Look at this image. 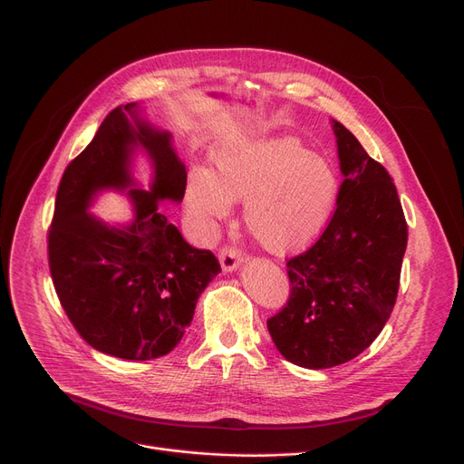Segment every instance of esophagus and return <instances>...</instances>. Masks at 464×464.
Segmentation results:
<instances>
[{"label":"esophagus","instance_id":"34e87169","mask_svg":"<svg viewBox=\"0 0 464 464\" xmlns=\"http://www.w3.org/2000/svg\"><path fill=\"white\" fill-rule=\"evenodd\" d=\"M218 259H219V265H222V269L227 273L237 269V265L240 263V252L237 250V246L224 245L218 252Z\"/></svg>","mask_w":464,"mask_h":464}]
</instances>
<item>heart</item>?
<instances>
[{
  "label": "heart",
  "mask_w": 464,
  "mask_h": 464,
  "mask_svg": "<svg viewBox=\"0 0 464 464\" xmlns=\"http://www.w3.org/2000/svg\"><path fill=\"white\" fill-rule=\"evenodd\" d=\"M336 175L327 160L295 139L242 140L214 154V175L193 170L186 199L207 222H219L245 201V224L273 254L304 248L331 214Z\"/></svg>",
  "instance_id": "b5f03b06"
}]
</instances>
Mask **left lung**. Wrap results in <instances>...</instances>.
I'll return each mask as SVG.
<instances>
[{
    "mask_svg": "<svg viewBox=\"0 0 464 464\" xmlns=\"http://www.w3.org/2000/svg\"><path fill=\"white\" fill-rule=\"evenodd\" d=\"M344 182L327 227L289 257L287 303L266 320L278 352L304 369H331L367 350L393 312L408 226L382 163L334 121Z\"/></svg>",
    "mask_w": 464,
    "mask_h": 464,
    "instance_id": "obj_1",
    "label": "left lung"
}]
</instances>
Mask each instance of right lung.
<instances>
[{"label":"right lung","instance_id":"add662e5","mask_svg":"<svg viewBox=\"0 0 464 464\" xmlns=\"http://www.w3.org/2000/svg\"><path fill=\"white\" fill-rule=\"evenodd\" d=\"M135 143L155 161V188L131 191V227L109 228L85 208L97 188L130 185L127 163ZM184 191L186 167L169 133L142 121L135 103L111 111L65 167L48 227V266L62 308L92 348L149 361L180 343L201 291L222 271L210 250L189 246L161 212V199L180 201Z\"/></svg>","mask_w":464,"mask_h":464}]
</instances>
